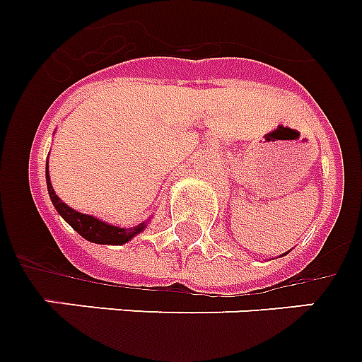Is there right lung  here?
I'll return each mask as SVG.
<instances>
[{"label": "right lung", "instance_id": "obj_1", "mask_svg": "<svg viewBox=\"0 0 362 362\" xmlns=\"http://www.w3.org/2000/svg\"><path fill=\"white\" fill-rule=\"evenodd\" d=\"M46 187H48V194H50L52 204L56 207V211L63 216V221H66L72 226V230H76L83 239H88L97 245H123V243L131 241L132 237L138 235L140 231H144L146 222H140L138 226L132 228H119L106 224V222L99 221L91 215H83L78 213L66 204H63L62 199L57 198L54 192V187L50 183V175H48V168H46Z\"/></svg>", "mask_w": 362, "mask_h": 362}]
</instances>
